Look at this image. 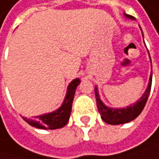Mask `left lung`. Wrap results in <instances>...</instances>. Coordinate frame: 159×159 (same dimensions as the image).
Wrapping results in <instances>:
<instances>
[{
    "label": "left lung",
    "mask_w": 159,
    "mask_h": 159,
    "mask_svg": "<svg viewBox=\"0 0 159 159\" xmlns=\"http://www.w3.org/2000/svg\"><path fill=\"white\" fill-rule=\"evenodd\" d=\"M125 16L132 20L134 19L133 16H130L127 14H125ZM151 86H152V74L150 76V80H149L147 89H146L145 93L143 94V96L139 98V100L137 101L134 104H133L127 108H122V109H113V108H109V107L105 106L98 97L97 87H95L97 106H98V110L100 114L102 120L105 121L108 124L116 125V124L127 123V122H130L133 120H134L137 116H139L140 115V113L142 112V110L146 104L149 94L151 92Z\"/></svg>",
    "instance_id": "left-lung-1"
}]
</instances>
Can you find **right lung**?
I'll list each match as a JSON object with an SVG mask.
<instances>
[{
	"label": "right lung",
	"instance_id": "1",
	"mask_svg": "<svg viewBox=\"0 0 159 159\" xmlns=\"http://www.w3.org/2000/svg\"><path fill=\"white\" fill-rule=\"evenodd\" d=\"M80 80L76 79L71 81L67 88L66 97L62 103L61 107L55 112L34 116V120H27L26 117H22L28 124L39 129H59L66 125L69 120L71 110H72V103L75 96L77 86L80 84Z\"/></svg>",
	"mask_w": 159,
	"mask_h": 159
}]
</instances>
